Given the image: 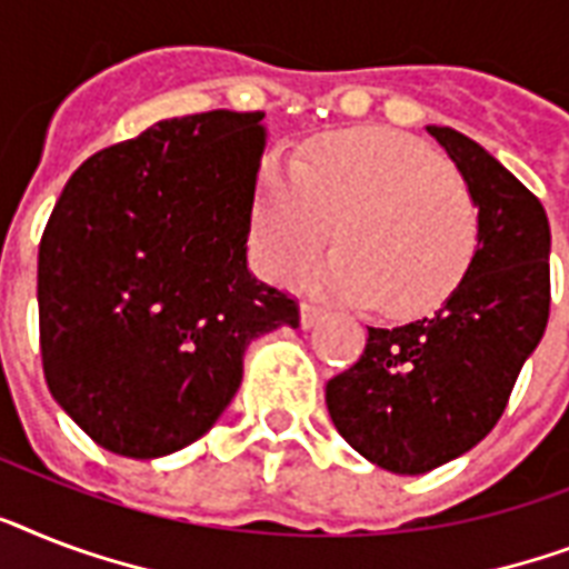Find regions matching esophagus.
Wrapping results in <instances>:
<instances>
[{"mask_svg":"<svg viewBox=\"0 0 569 569\" xmlns=\"http://www.w3.org/2000/svg\"><path fill=\"white\" fill-rule=\"evenodd\" d=\"M321 316H325V307L316 303V300H303L300 303V327H312Z\"/></svg>","mask_w":569,"mask_h":569,"instance_id":"obj_1","label":"esophagus"}]
</instances>
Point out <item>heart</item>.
Returning <instances> with one entry per match:
<instances>
[{
    "mask_svg": "<svg viewBox=\"0 0 569 569\" xmlns=\"http://www.w3.org/2000/svg\"><path fill=\"white\" fill-rule=\"evenodd\" d=\"M339 228L321 286L386 316H418L461 283L479 242V207L441 154L389 128L339 131L298 166H271L253 244L274 280H298Z\"/></svg>",
    "mask_w": 569,
    "mask_h": 569,
    "instance_id": "b5f03b06",
    "label": "heart"
}]
</instances>
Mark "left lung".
<instances>
[{
	"instance_id": "1",
	"label": "left lung",
	"mask_w": 569,
	"mask_h": 569,
	"mask_svg": "<svg viewBox=\"0 0 569 569\" xmlns=\"http://www.w3.org/2000/svg\"><path fill=\"white\" fill-rule=\"evenodd\" d=\"M477 198L479 242L436 316L368 327L362 357L327 382V409L365 459L427 473L477 447L506 412L549 321L543 204L488 151L452 128H427Z\"/></svg>"
}]
</instances>
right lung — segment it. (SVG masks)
Instances as JSON below:
<instances>
[{
	"label": "right lung",
	"mask_w": 569,
	"mask_h": 569,
	"mask_svg": "<svg viewBox=\"0 0 569 569\" xmlns=\"http://www.w3.org/2000/svg\"><path fill=\"white\" fill-rule=\"evenodd\" d=\"M266 113L163 119L67 180L37 257L46 386L104 450L198 441L242 382L244 348L298 300L248 271Z\"/></svg>",
	"instance_id": "1"
}]
</instances>
